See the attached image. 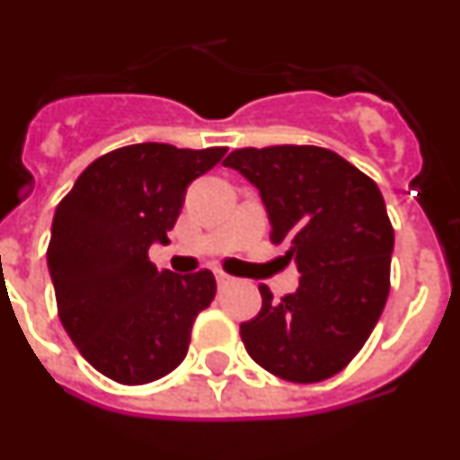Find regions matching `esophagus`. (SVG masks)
I'll return each instance as SVG.
<instances>
[{"instance_id":"obj_1","label":"esophagus","mask_w":460,"mask_h":460,"mask_svg":"<svg viewBox=\"0 0 460 460\" xmlns=\"http://www.w3.org/2000/svg\"><path fill=\"white\" fill-rule=\"evenodd\" d=\"M217 283H218V288H226V286H233L234 279L233 276L223 274V271H217Z\"/></svg>"}]
</instances>
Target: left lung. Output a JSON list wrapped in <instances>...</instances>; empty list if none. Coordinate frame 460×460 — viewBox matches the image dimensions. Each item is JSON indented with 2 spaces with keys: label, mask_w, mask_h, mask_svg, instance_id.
<instances>
[{
  "label": "left lung",
  "mask_w": 460,
  "mask_h": 460,
  "mask_svg": "<svg viewBox=\"0 0 460 460\" xmlns=\"http://www.w3.org/2000/svg\"><path fill=\"white\" fill-rule=\"evenodd\" d=\"M258 189L271 242L286 243L302 274L276 302L242 323L255 364L290 382H320L350 364L389 295L394 230L380 189L339 154L311 145L234 149L223 161Z\"/></svg>",
  "instance_id": "8db88e82"
}]
</instances>
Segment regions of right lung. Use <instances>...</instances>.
<instances>
[{"instance_id": "obj_1", "label": "right lung", "mask_w": 460, "mask_h": 460, "mask_svg": "<svg viewBox=\"0 0 460 460\" xmlns=\"http://www.w3.org/2000/svg\"><path fill=\"white\" fill-rule=\"evenodd\" d=\"M223 154L226 147L128 145L96 158L57 207L48 270L59 320L110 380L147 385L184 361L217 280L209 270L158 271L147 251L170 242L189 184Z\"/></svg>"}]
</instances>
